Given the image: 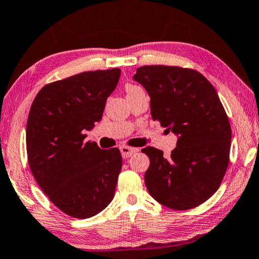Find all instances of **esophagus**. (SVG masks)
I'll use <instances>...</instances> for the list:
<instances>
[{
	"label": "esophagus",
	"mask_w": 259,
	"mask_h": 259,
	"mask_svg": "<svg viewBox=\"0 0 259 259\" xmlns=\"http://www.w3.org/2000/svg\"><path fill=\"white\" fill-rule=\"evenodd\" d=\"M120 152H121V155L123 159H127V157L132 156L134 153L139 152V149L133 148V147H128V146H122V147H120Z\"/></svg>",
	"instance_id": "1"
}]
</instances>
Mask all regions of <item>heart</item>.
<instances>
[{
    "instance_id": "heart-1",
    "label": "heart",
    "mask_w": 259,
    "mask_h": 259,
    "mask_svg": "<svg viewBox=\"0 0 259 259\" xmlns=\"http://www.w3.org/2000/svg\"><path fill=\"white\" fill-rule=\"evenodd\" d=\"M140 91H144V90H142L140 86H137V85H133V84L126 85V93H127V96L133 95V93H137V92H140Z\"/></svg>"
}]
</instances>
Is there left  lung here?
Here are the masks:
<instances>
[{
	"mask_svg": "<svg viewBox=\"0 0 259 259\" xmlns=\"http://www.w3.org/2000/svg\"><path fill=\"white\" fill-rule=\"evenodd\" d=\"M151 97L153 120L178 136L170 156L154 147L145 183L164 207L187 210L219 189L229 164L231 127L216 90L193 69L167 65L138 67L133 77Z\"/></svg>",
	"mask_w": 259,
	"mask_h": 259,
	"instance_id": "obj_1",
	"label": "left lung"
}]
</instances>
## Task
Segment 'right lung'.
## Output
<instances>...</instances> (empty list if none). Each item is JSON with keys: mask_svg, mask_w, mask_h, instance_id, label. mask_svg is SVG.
I'll return each instance as SVG.
<instances>
[{"mask_svg": "<svg viewBox=\"0 0 259 259\" xmlns=\"http://www.w3.org/2000/svg\"><path fill=\"white\" fill-rule=\"evenodd\" d=\"M120 69L81 72L47 84L27 122V153L33 178L52 203L74 219L99 213L113 200L122 159L118 148L85 142V130L102 120Z\"/></svg>", "mask_w": 259, "mask_h": 259, "instance_id": "add662e5", "label": "right lung"}]
</instances>
